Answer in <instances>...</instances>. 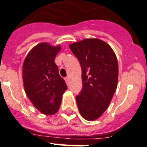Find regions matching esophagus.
I'll return each mask as SVG.
<instances>
[{"label":"esophagus","mask_w":147,"mask_h":147,"mask_svg":"<svg viewBox=\"0 0 147 147\" xmlns=\"http://www.w3.org/2000/svg\"><path fill=\"white\" fill-rule=\"evenodd\" d=\"M65 81H66L67 82V83H69V78H68V77H66V78H65Z\"/></svg>","instance_id":"obj_1"}]
</instances>
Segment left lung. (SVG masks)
<instances>
[{
  "instance_id": "8db88e82",
  "label": "left lung",
  "mask_w": 147,
  "mask_h": 147,
  "mask_svg": "<svg viewBox=\"0 0 147 147\" xmlns=\"http://www.w3.org/2000/svg\"><path fill=\"white\" fill-rule=\"evenodd\" d=\"M82 68V89L76 96L80 113L93 121L107 109L115 92L118 63L108 44L99 39H86L69 45Z\"/></svg>"
}]
</instances>
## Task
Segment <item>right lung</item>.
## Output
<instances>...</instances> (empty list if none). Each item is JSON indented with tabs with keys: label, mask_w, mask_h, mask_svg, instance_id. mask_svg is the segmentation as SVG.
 I'll return each instance as SVG.
<instances>
[{
	"label": "right lung",
	"mask_w": 147,
	"mask_h": 147,
	"mask_svg": "<svg viewBox=\"0 0 147 147\" xmlns=\"http://www.w3.org/2000/svg\"><path fill=\"white\" fill-rule=\"evenodd\" d=\"M60 50V46L38 44L28 53L23 64L25 91L35 108L44 115L57 112L62 96L67 89L54 61Z\"/></svg>",
	"instance_id": "right-lung-1"
}]
</instances>
